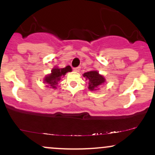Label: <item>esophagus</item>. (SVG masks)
<instances>
[{"mask_svg": "<svg viewBox=\"0 0 155 155\" xmlns=\"http://www.w3.org/2000/svg\"><path fill=\"white\" fill-rule=\"evenodd\" d=\"M80 69H81V68H80V67L74 68V71H76V72H79Z\"/></svg>", "mask_w": 155, "mask_h": 155, "instance_id": "obj_1", "label": "esophagus"}]
</instances>
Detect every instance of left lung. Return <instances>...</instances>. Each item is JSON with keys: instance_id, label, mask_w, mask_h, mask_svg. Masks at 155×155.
<instances>
[{"instance_id": "1", "label": "left lung", "mask_w": 155, "mask_h": 155, "mask_svg": "<svg viewBox=\"0 0 155 155\" xmlns=\"http://www.w3.org/2000/svg\"><path fill=\"white\" fill-rule=\"evenodd\" d=\"M83 76L89 81L88 89L90 91H96L99 90V86L106 82L104 76L99 74V72L96 70L84 73Z\"/></svg>"}]
</instances>
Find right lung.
I'll list each match as a JSON object with an SVG mask.
<instances>
[{
    "mask_svg": "<svg viewBox=\"0 0 155 155\" xmlns=\"http://www.w3.org/2000/svg\"><path fill=\"white\" fill-rule=\"evenodd\" d=\"M72 68L70 65L60 68L59 67H54L51 71V74H48L44 78V83L47 84L46 87L53 89H57L58 84L61 78L68 72H71Z\"/></svg>",
    "mask_w": 155,
    "mask_h": 155,
    "instance_id": "1",
    "label": "right lung"
}]
</instances>
